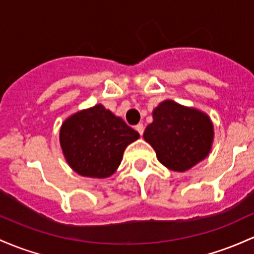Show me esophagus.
Segmentation results:
<instances>
[{
	"mask_svg": "<svg viewBox=\"0 0 254 254\" xmlns=\"http://www.w3.org/2000/svg\"><path fill=\"white\" fill-rule=\"evenodd\" d=\"M135 129L137 130V132L140 133V135L142 136V133H143V130H144V127H143V124H141V123H140V124H137V125H136V127H135Z\"/></svg>",
	"mask_w": 254,
	"mask_h": 254,
	"instance_id": "1",
	"label": "esophagus"
}]
</instances>
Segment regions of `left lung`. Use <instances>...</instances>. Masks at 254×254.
I'll return each instance as SVG.
<instances>
[{
  "label": "left lung",
  "instance_id": "obj_1",
  "mask_svg": "<svg viewBox=\"0 0 254 254\" xmlns=\"http://www.w3.org/2000/svg\"><path fill=\"white\" fill-rule=\"evenodd\" d=\"M143 138L164 166L183 172L208 155L213 124L201 111L165 100L153 111V123L144 130Z\"/></svg>",
  "mask_w": 254,
  "mask_h": 254
}]
</instances>
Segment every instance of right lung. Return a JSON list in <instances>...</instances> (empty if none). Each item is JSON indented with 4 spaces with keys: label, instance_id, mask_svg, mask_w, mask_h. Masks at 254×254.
<instances>
[{
    "label": "right lung",
    "instance_id": "add662e5",
    "mask_svg": "<svg viewBox=\"0 0 254 254\" xmlns=\"http://www.w3.org/2000/svg\"><path fill=\"white\" fill-rule=\"evenodd\" d=\"M138 137L140 133L102 105L72 114L60 129V146L68 165L80 176L93 178L113 175L127 144Z\"/></svg>",
    "mask_w": 254,
    "mask_h": 254
}]
</instances>
